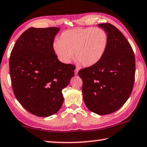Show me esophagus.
<instances>
[{
    "instance_id": "esophagus-1",
    "label": "esophagus",
    "mask_w": 147,
    "mask_h": 147,
    "mask_svg": "<svg viewBox=\"0 0 147 147\" xmlns=\"http://www.w3.org/2000/svg\"><path fill=\"white\" fill-rule=\"evenodd\" d=\"M78 69L76 68L75 70H74V74H75V75H77V74H78Z\"/></svg>"
}]
</instances>
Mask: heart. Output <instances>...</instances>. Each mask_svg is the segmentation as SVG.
Masks as SVG:
<instances>
[{
	"mask_svg": "<svg viewBox=\"0 0 147 147\" xmlns=\"http://www.w3.org/2000/svg\"><path fill=\"white\" fill-rule=\"evenodd\" d=\"M108 45L106 32L101 28H78L69 30L55 40L53 49L59 60L68 63L73 58L84 67L97 64L106 53Z\"/></svg>",
	"mask_w": 147,
	"mask_h": 147,
	"instance_id": "b5f03b06",
	"label": "heart"
}]
</instances>
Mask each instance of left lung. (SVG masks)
Masks as SVG:
<instances>
[{
    "label": "left lung",
    "instance_id": "obj_1",
    "mask_svg": "<svg viewBox=\"0 0 147 147\" xmlns=\"http://www.w3.org/2000/svg\"><path fill=\"white\" fill-rule=\"evenodd\" d=\"M106 32L108 45L97 64L82 69L78 75L83 81L82 94L89 110L107 115L120 109L132 91L135 79V56L124 35L109 23L98 24Z\"/></svg>",
    "mask_w": 147,
    "mask_h": 147
}]
</instances>
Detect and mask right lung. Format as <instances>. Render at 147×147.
Instances as JSON below:
<instances>
[{
    "instance_id": "obj_1",
    "label": "right lung",
    "mask_w": 147,
    "mask_h": 147,
    "mask_svg": "<svg viewBox=\"0 0 147 147\" xmlns=\"http://www.w3.org/2000/svg\"><path fill=\"white\" fill-rule=\"evenodd\" d=\"M59 28H30L15 43L9 74L15 96L34 115L49 117L63 102L62 89L74 75V66L59 61L53 49Z\"/></svg>"
}]
</instances>
